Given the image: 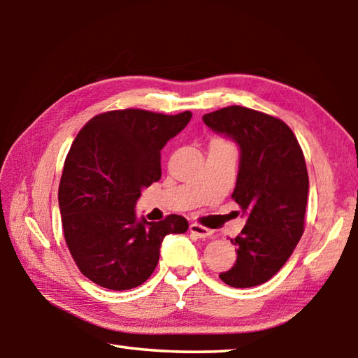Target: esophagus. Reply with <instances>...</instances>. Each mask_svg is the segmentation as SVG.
Instances as JSON below:
<instances>
[{"instance_id":"esophagus-1","label":"esophagus","mask_w":358,"mask_h":358,"mask_svg":"<svg viewBox=\"0 0 358 358\" xmlns=\"http://www.w3.org/2000/svg\"><path fill=\"white\" fill-rule=\"evenodd\" d=\"M189 230H191L194 235H197L199 238H207V237H210V235H211V230L210 229L203 227V226H199V224H191Z\"/></svg>"}]
</instances>
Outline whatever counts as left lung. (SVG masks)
Wrapping results in <instances>:
<instances>
[{
  "label": "left lung",
  "instance_id": "obj_1",
  "mask_svg": "<svg viewBox=\"0 0 358 358\" xmlns=\"http://www.w3.org/2000/svg\"><path fill=\"white\" fill-rule=\"evenodd\" d=\"M216 134L240 151L232 197L246 224L235 245L237 262L220 273L232 287H254L273 278L303 235L310 191L305 157L286 123L241 106L202 117Z\"/></svg>",
  "mask_w": 358,
  "mask_h": 358
}]
</instances>
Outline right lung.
Listing matches in <instances>:
<instances>
[{"label": "right lung", "mask_w": 358, "mask_h": 358, "mask_svg": "<svg viewBox=\"0 0 358 358\" xmlns=\"http://www.w3.org/2000/svg\"><path fill=\"white\" fill-rule=\"evenodd\" d=\"M191 117L126 108L98 115L77 134L58 203L71 256L88 280L110 290L141 286L156 268L166 235L187 230L178 215L159 222L138 217L136 203L161 178V150Z\"/></svg>", "instance_id": "add662e5"}]
</instances>
